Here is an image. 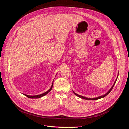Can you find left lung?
I'll use <instances>...</instances> for the list:
<instances>
[{"label": "left lung", "instance_id": "8db88e82", "mask_svg": "<svg viewBox=\"0 0 129 129\" xmlns=\"http://www.w3.org/2000/svg\"><path fill=\"white\" fill-rule=\"evenodd\" d=\"M117 76H118V75ZM117 78H116V80H115V82H114V83L113 85L112 86V87H111V88L109 90V91L108 92H107V93H106L105 94H104V95H102V96H99V97L95 98H86V97L82 96H81V95H79L77 94V93H76L74 91H73V92L74 93V94H75L76 96H78V97H79V98H82V99H85V100H98V99H101V98H104V97H105L106 95H108V94L110 92H111V90H112V89H113V87H114V85H115V83H116V81H117Z\"/></svg>", "mask_w": 129, "mask_h": 129}]
</instances>
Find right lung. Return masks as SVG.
<instances>
[{
	"instance_id": "obj_1",
	"label": "right lung",
	"mask_w": 129,
	"mask_h": 129,
	"mask_svg": "<svg viewBox=\"0 0 129 129\" xmlns=\"http://www.w3.org/2000/svg\"><path fill=\"white\" fill-rule=\"evenodd\" d=\"M52 86H53V83H52V85H51L50 88L49 89V90H48L47 91L45 92V93H42V94H40V95H34V96H30V95H26V94H23L25 95L26 96H27V97H28V98H31V99H37V98H41V97H42V96H43L46 95L48 92H49L51 91V90L52 88Z\"/></svg>"
}]
</instances>
